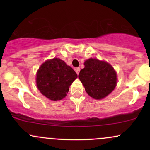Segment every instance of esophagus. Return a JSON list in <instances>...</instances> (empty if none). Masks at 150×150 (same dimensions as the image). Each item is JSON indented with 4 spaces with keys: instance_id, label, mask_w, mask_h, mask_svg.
<instances>
[{
    "instance_id": "1",
    "label": "esophagus",
    "mask_w": 150,
    "mask_h": 150,
    "mask_svg": "<svg viewBox=\"0 0 150 150\" xmlns=\"http://www.w3.org/2000/svg\"><path fill=\"white\" fill-rule=\"evenodd\" d=\"M80 68H76V69H75V71H76V73L77 75H78L79 73H80Z\"/></svg>"
}]
</instances>
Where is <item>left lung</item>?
<instances>
[{
  "mask_svg": "<svg viewBox=\"0 0 150 150\" xmlns=\"http://www.w3.org/2000/svg\"><path fill=\"white\" fill-rule=\"evenodd\" d=\"M78 77L90 97L101 99L108 95L116 86V71L111 65L95 58H89L84 63Z\"/></svg>",
  "mask_w": 150,
  "mask_h": 150,
  "instance_id": "1",
  "label": "left lung"
}]
</instances>
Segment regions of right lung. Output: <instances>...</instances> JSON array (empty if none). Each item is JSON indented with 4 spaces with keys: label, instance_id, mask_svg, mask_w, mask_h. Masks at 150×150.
I'll list each match as a JSON object with an SVG mask.
<instances>
[{
    "label": "right lung",
    "instance_id": "add662e5",
    "mask_svg": "<svg viewBox=\"0 0 150 150\" xmlns=\"http://www.w3.org/2000/svg\"><path fill=\"white\" fill-rule=\"evenodd\" d=\"M77 77L70 66L59 58H53L41 65L37 74V85L43 95L52 101L61 100Z\"/></svg>",
    "mask_w": 150,
    "mask_h": 150
}]
</instances>
